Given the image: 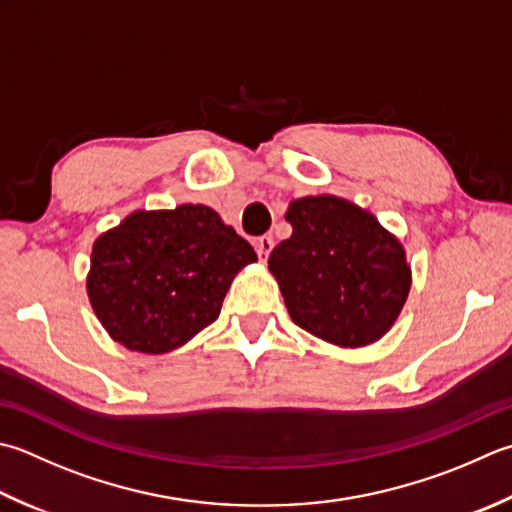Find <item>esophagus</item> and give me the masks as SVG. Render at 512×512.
Returning <instances> with one entry per match:
<instances>
[{
	"label": "esophagus",
	"instance_id": "esophagus-1",
	"mask_svg": "<svg viewBox=\"0 0 512 512\" xmlns=\"http://www.w3.org/2000/svg\"><path fill=\"white\" fill-rule=\"evenodd\" d=\"M273 246H275V239L270 237V235H262L255 242V248H257V255L262 257V259H266L268 255H270V250H273Z\"/></svg>",
	"mask_w": 512,
	"mask_h": 512
}]
</instances>
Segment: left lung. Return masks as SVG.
<instances>
[{"mask_svg":"<svg viewBox=\"0 0 512 512\" xmlns=\"http://www.w3.org/2000/svg\"><path fill=\"white\" fill-rule=\"evenodd\" d=\"M293 235L273 248L268 268L290 319L344 348L384 337L410 290L404 246L368 210L335 195L290 202Z\"/></svg>","mask_w":512,"mask_h":512,"instance_id":"obj_1","label":"left lung"}]
</instances>
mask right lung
<instances>
[{"label": "right lung", "mask_w": 512, "mask_h": 512, "mask_svg": "<svg viewBox=\"0 0 512 512\" xmlns=\"http://www.w3.org/2000/svg\"><path fill=\"white\" fill-rule=\"evenodd\" d=\"M257 255L213 208L135 210L97 237L86 290L108 335L162 355L213 324L235 275Z\"/></svg>", "instance_id": "right-lung-1"}]
</instances>
